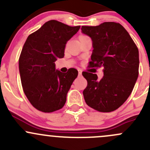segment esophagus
Segmentation results:
<instances>
[{
    "label": "esophagus",
    "instance_id": "1",
    "mask_svg": "<svg viewBox=\"0 0 150 150\" xmlns=\"http://www.w3.org/2000/svg\"><path fill=\"white\" fill-rule=\"evenodd\" d=\"M81 75H82V70L81 69H78V75L81 76Z\"/></svg>",
    "mask_w": 150,
    "mask_h": 150
}]
</instances>
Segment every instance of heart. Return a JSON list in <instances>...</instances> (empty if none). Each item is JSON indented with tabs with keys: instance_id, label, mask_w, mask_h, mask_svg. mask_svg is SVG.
<instances>
[{
	"instance_id": "b5f03b06",
	"label": "heart",
	"mask_w": 150,
	"mask_h": 150,
	"mask_svg": "<svg viewBox=\"0 0 150 150\" xmlns=\"http://www.w3.org/2000/svg\"><path fill=\"white\" fill-rule=\"evenodd\" d=\"M86 35H81L79 36V38H83V37H86Z\"/></svg>"
}]
</instances>
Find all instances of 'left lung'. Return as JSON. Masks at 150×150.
<instances>
[{
    "label": "left lung",
    "mask_w": 150,
    "mask_h": 150,
    "mask_svg": "<svg viewBox=\"0 0 150 150\" xmlns=\"http://www.w3.org/2000/svg\"><path fill=\"white\" fill-rule=\"evenodd\" d=\"M83 33L93 41L89 67H104V76L83 72L88 85L83 96L86 104L102 112L120 107L132 92L139 75V50L120 24L104 22L98 26H82Z\"/></svg>",
    "instance_id": "obj_1"
}]
</instances>
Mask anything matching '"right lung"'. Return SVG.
Wrapping results in <instances>:
<instances>
[{
  "label": "right lung",
  "mask_w": 150,
  "mask_h": 150,
  "mask_svg": "<svg viewBox=\"0 0 150 150\" xmlns=\"http://www.w3.org/2000/svg\"><path fill=\"white\" fill-rule=\"evenodd\" d=\"M80 28L50 20L30 34L24 44L19 59L21 82L28 100L39 111L52 112L65 104L78 72L70 68L63 73L56 69L54 62L64 57L67 42Z\"/></svg>",
  "instance_id": "1"
}]
</instances>
